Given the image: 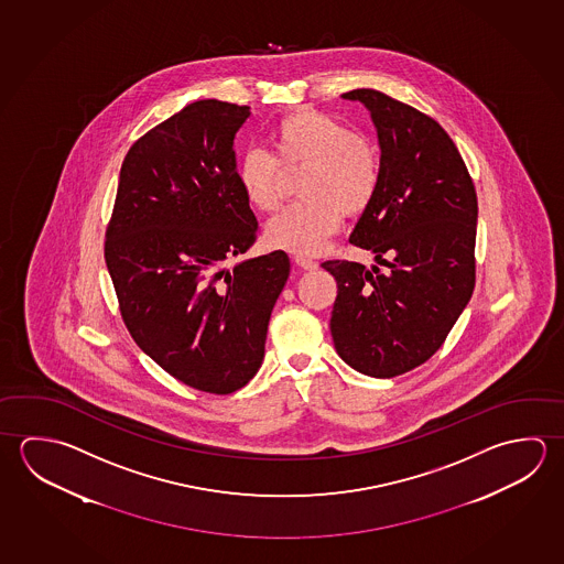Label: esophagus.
I'll return each mask as SVG.
<instances>
[{
	"mask_svg": "<svg viewBox=\"0 0 564 564\" xmlns=\"http://www.w3.org/2000/svg\"><path fill=\"white\" fill-rule=\"evenodd\" d=\"M295 263L299 268L306 269V271L308 269H316V265H318L315 259L308 258V256H295Z\"/></svg>",
	"mask_w": 564,
	"mask_h": 564,
	"instance_id": "esophagus-1",
	"label": "esophagus"
}]
</instances>
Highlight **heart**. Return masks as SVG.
<instances>
[{
  "label": "heart",
  "mask_w": 564,
  "mask_h": 564,
  "mask_svg": "<svg viewBox=\"0 0 564 564\" xmlns=\"http://www.w3.org/2000/svg\"><path fill=\"white\" fill-rule=\"evenodd\" d=\"M275 156L249 149L238 164L239 186L261 212L279 208L283 169H306L299 184L301 202L268 226L271 246L296 256H313L335 236L343 216L362 214L380 186L376 150L345 122L316 110H299L273 130Z\"/></svg>",
  "instance_id": "b5f03b06"
}]
</instances>
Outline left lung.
Wrapping results in <instances>:
<instances>
[{"mask_svg":"<svg viewBox=\"0 0 564 564\" xmlns=\"http://www.w3.org/2000/svg\"><path fill=\"white\" fill-rule=\"evenodd\" d=\"M343 99L370 110L380 144V186L350 243L392 261L386 273L355 261L323 263L338 286L330 333L346 365L392 378L424 365L471 299L477 194L434 119L380 90Z\"/></svg>","mask_w":564,"mask_h":564,"instance_id":"8db88e82","label":"left lung"}]
</instances>
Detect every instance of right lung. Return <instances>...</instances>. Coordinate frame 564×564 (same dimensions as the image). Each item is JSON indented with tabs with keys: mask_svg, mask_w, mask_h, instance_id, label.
Segmentation results:
<instances>
[{
	"mask_svg": "<svg viewBox=\"0 0 564 564\" xmlns=\"http://www.w3.org/2000/svg\"><path fill=\"white\" fill-rule=\"evenodd\" d=\"M249 107L196 100L130 147L105 241L134 343L180 382L231 394L258 375L285 251L246 259L258 219L239 186L234 139Z\"/></svg>",
	"mask_w": 564,
	"mask_h": 564,
	"instance_id": "add662e5",
	"label": "right lung"
}]
</instances>
